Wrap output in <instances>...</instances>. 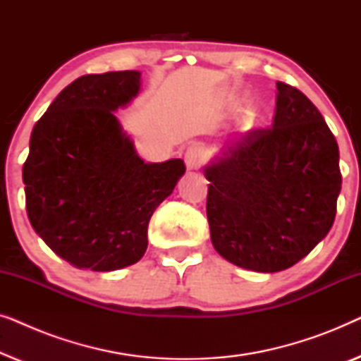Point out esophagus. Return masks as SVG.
<instances>
[{"instance_id": "1", "label": "esophagus", "mask_w": 361, "mask_h": 361, "mask_svg": "<svg viewBox=\"0 0 361 361\" xmlns=\"http://www.w3.org/2000/svg\"><path fill=\"white\" fill-rule=\"evenodd\" d=\"M184 159H185L187 169H189V171L200 169L202 164H204V161H205L204 147L199 146V145L189 146V147H187V151H185Z\"/></svg>"}]
</instances>
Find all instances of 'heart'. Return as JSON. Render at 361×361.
Listing matches in <instances>:
<instances>
[{"instance_id": "b5f03b06", "label": "heart", "mask_w": 361, "mask_h": 361, "mask_svg": "<svg viewBox=\"0 0 361 361\" xmlns=\"http://www.w3.org/2000/svg\"><path fill=\"white\" fill-rule=\"evenodd\" d=\"M248 121L251 123V125H255V123L258 121V115H256V113H250V115H248Z\"/></svg>"}]
</instances>
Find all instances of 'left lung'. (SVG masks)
<instances>
[{
	"label": "left lung",
	"instance_id": "obj_1",
	"mask_svg": "<svg viewBox=\"0 0 361 361\" xmlns=\"http://www.w3.org/2000/svg\"><path fill=\"white\" fill-rule=\"evenodd\" d=\"M276 88L273 126L246 133L205 167L214 248L258 273L307 256L332 228L342 189L338 145L324 116L295 87Z\"/></svg>",
	"mask_w": 361,
	"mask_h": 361
}]
</instances>
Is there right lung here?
Masks as SVG:
<instances>
[{"mask_svg": "<svg viewBox=\"0 0 361 361\" xmlns=\"http://www.w3.org/2000/svg\"><path fill=\"white\" fill-rule=\"evenodd\" d=\"M136 71L78 77L32 128L23 166L36 233L78 269L137 263L157 205L185 172L182 159L145 162L115 116L137 95Z\"/></svg>", "mask_w": 361, "mask_h": 361, "instance_id": "obj_1", "label": "right lung"}]
</instances>
